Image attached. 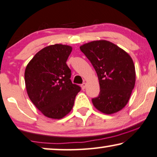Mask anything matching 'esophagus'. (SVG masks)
Listing matches in <instances>:
<instances>
[{
	"label": "esophagus",
	"instance_id": "esophagus-1",
	"mask_svg": "<svg viewBox=\"0 0 157 157\" xmlns=\"http://www.w3.org/2000/svg\"><path fill=\"white\" fill-rule=\"evenodd\" d=\"M86 85H87V84H86V83H85V82L82 83V84L81 85V87H82V90H85V87H86Z\"/></svg>",
	"mask_w": 157,
	"mask_h": 157
}]
</instances>
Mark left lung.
I'll use <instances>...</instances> for the list:
<instances>
[{
  "label": "left lung",
  "instance_id": "8db88e82",
  "mask_svg": "<svg viewBox=\"0 0 157 157\" xmlns=\"http://www.w3.org/2000/svg\"><path fill=\"white\" fill-rule=\"evenodd\" d=\"M97 73L100 93L93 98L96 109L105 114L122 110L134 88L136 71L131 56L115 44L106 40L93 41L80 46Z\"/></svg>",
  "mask_w": 157,
  "mask_h": 157
}]
</instances>
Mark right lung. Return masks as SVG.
<instances>
[{"label":"right lung","mask_w":157,"mask_h":157,"mask_svg":"<svg viewBox=\"0 0 157 157\" xmlns=\"http://www.w3.org/2000/svg\"><path fill=\"white\" fill-rule=\"evenodd\" d=\"M72 47L56 44L35 54L27 64L25 84L29 98L44 116L64 118L72 110L79 85L72 84L71 70L66 62Z\"/></svg>","instance_id":"add662e5"}]
</instances>
